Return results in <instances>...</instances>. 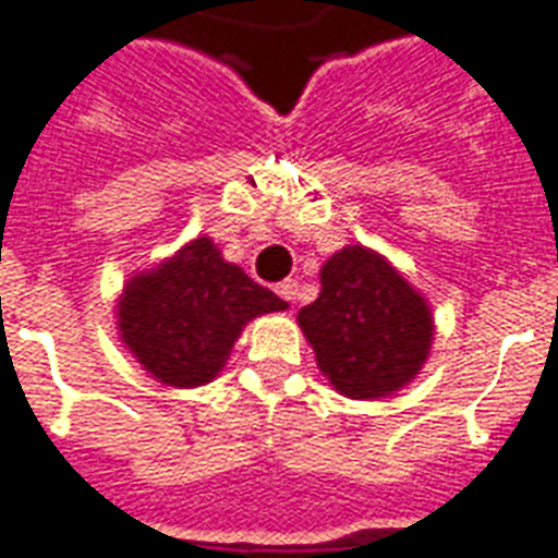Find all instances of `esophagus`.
Listing matches in <instances>:
<instances>
[{"label":"esophagus","instance_id":"obj_1","mask_svg":"<svg viewBox=\"0 0 558 558\" xmlns=\"http://www.w3.org/2000/svg\"><path fill=\"white\" fill-rule=\"evenodd\" d=\"M276 294L282 296V300H288V303H294V300H296V282H294V279H284V282L276 284Z\"/></svg>","mask_w":558,"mask_h":558}]
</instances>
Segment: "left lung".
I'll return each instance as SVG.
<instances>
[{"label":"left lung","mask_w":558,"mask_h":558,"mask_svg":"<svg viewBox=\"0 0 558 558\" xmlns=\"http://www.w3.org/2000/svg\"><path fill=\"white\" fill-rule=\"evenodd\" d=\"M296 324L329 386L356 401L413 384L434 344L428 300L363 243L324 262L318 300L296 312Z\"/></svg>","instance_id":"8db88e82"}]
</instances>
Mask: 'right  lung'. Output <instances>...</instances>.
Segmentation results:
<instances>
[{
	"label": "right lung",
	"mask_w": 558,
	"mask_h": 558,
	"mask_svg": "<svg viewBox=\"0 0 558 558\" xmlns=\"http://www.w3.org/2000/svg\"><path fill=\"white\" fill-rule=\"evenodd\" d=\"M288 303L222 258L210 238H195L150 270L133 274L116 306L118 339L157 384H210L250 320Z\"/></svg>",
	"instance_id": "obj_1"
}]
</instances>
